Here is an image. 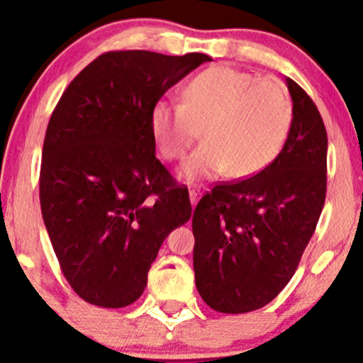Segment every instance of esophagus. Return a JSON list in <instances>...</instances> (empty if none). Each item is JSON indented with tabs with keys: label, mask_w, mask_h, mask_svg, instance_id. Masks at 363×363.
<instances>
[{
	"label": "esophagus",
	"mask_w": 363,
	"mask_h": 363,
	"mask_svg": "<svg viewBox=\"0 0 363 363\" xmlns=\"http://www.w3.org/2000/svg\"><path fill=\"white\" fill-rule=\"evenodd\" d=\"M200 195H202V193H200V189H189V202H191L193 207H195L196 202H199Z\"/></svg>",
	"instance_id": "obj_1"
}]
</instances>
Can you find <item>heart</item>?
<instances>
[{
  "label": "heart",
  "instance_id": "obj_1",
  "mask_svg": "<svg viewBox=\"0 0 363 363\" xmlns=\"http://www.w3.org/2000/svg\"><path fill=\"white\" fill-rule=\"evenodd\" d=\"M291 123L294 104L281 80L228 65L203 69L184 87L182 104L156 101L149 117L164 160L182 158L202 130L203 144L179 170L188 182L258 174L284 147Z\"/></svg>",
  "mask_w": 363,
  "mask_h": 363
}]
</instances>
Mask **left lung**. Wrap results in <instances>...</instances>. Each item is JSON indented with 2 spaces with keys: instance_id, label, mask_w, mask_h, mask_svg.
Wrapping results in <instances>:
<instances>
[{
  "instance_id": "8db88e82",
  "label": "left lung",
  "mask_w": 363,
  "mask_h": 363,
  "mask_svg": "<svg viewBox=\"0 0 363 363\" xmlns=\"http://www.w3.org/2000/svg\"><path fill=\"white\" fill-rule=\"evenodd\" d=\"M294 123L277 158L250 179L214 186L193 214V269L218 313L256 311L294 277L327 195V130L314 101L286 79Z\"/></svg>"
}]
</instances>
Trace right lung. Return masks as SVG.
Returning <instances> with one entry per match:
<instances>
[{"instance_id":"right-lung-1","label":"right lung","mask_w":363,"mask_h":363,"mask_svg":"<svg viewBox=\"0 0 363 363\" xmlns=\"http://www.w3.org/2000/svg\"><path fill=\"white\" fill-rule=\"evenodd\" d=\"M207 54L117 50L87 65L50 116L40 205L65 277L100 307L133 303L168 233L191 218L188 188L156 158L151 108Z\"/></svg>"}]
</instances>
